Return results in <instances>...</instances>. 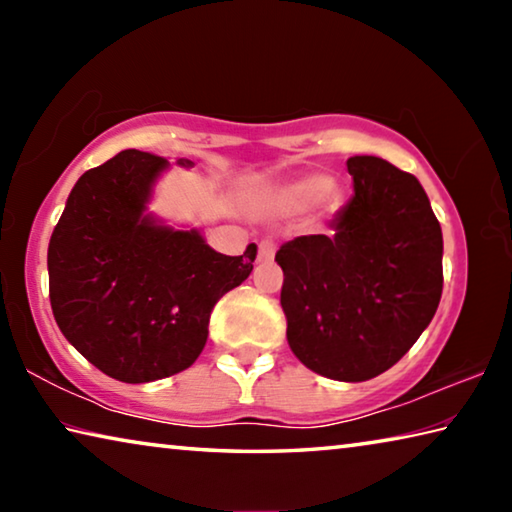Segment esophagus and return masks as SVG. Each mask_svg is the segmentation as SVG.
Listing matches in <instances>:
<instances>
[{
	"label": "esophagus",
	"mask_w": 512,
	"mask_h": 512,
	"mask_svg": "<svg viewBox=\"0 0 512 512\" xmlns=\"http://www.w3.org/2000/svg\"><path fill=\"white\" fill-rule=\"evenodd\" d=\"M273 257H275V241L264 239L262 244H259L257 262H259V264H268V262H273Z\"/></svg>",
	"instance_id": "34e87169"
}]
</instances>
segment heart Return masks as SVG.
<instances>
[{"label": "heart", "instance_id": "heart-1", "mask_svg": "<svg viewBox=\"0 0 512 512\" xmlns=\"http://www.w3.org/2000/svg\"><path fill=\"white\" fill-rule=\"evenodd\" d=\"M332 189V178L323 176V173H311V176H302L293 180L280 192V205L284 210H307L309 205H314L320 198L326 196V192ZM329 207H339V196L330 192Z\"/></svg>", "mask_w": 512, "mask_h": 512}]
</instances>
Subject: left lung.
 Returning <instances> with one entry per match:
<instances>
[{"label": "left lung", "instance_id": "left-lung-1", "mask_svg": "<svg viewBox=\"0 0 512 512\" xmlns=\"http://www.w3.org/2000/svg\"><path fill=\"white\" fill-rule=\"evenodd\" d=\"M354 196L329 223L277 250L291 352L336 381L395 366L436 314L443 232L418 178L375 155L348 160Z\"/></svg>", "mask_w": 512, "mask_h": 512}]
</instances>
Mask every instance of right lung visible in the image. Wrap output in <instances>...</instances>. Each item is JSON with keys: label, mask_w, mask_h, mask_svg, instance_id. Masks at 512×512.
Segmentation results:
<instances>
[{"label": "right lung", "mask_w": 512, "mask_h": 512, "mask_svg": "<svg viewBox=\"0 0 512 512\" xmlns=\"http://www.w3.org/2000/svg\"><path fill=\"white\" fill-rule=\"evenodd\" d=\"M180 167H194L180 158ZM169 162L121 151L85 171L47 250L51 311L92 366L146 384L192 366L216 302L253 271L257 246L230 257L201 230H176L149 212Z\"/></svg>", "instance_id": "add662e5"}]
</instances>
